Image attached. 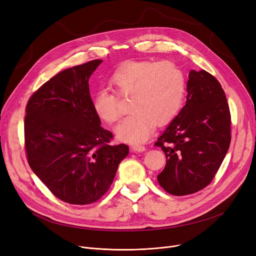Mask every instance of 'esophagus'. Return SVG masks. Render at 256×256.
<instances>
[{"label":"esophagus","instance_id":"1","mask_svg":"<svg viewBox=\"0 0 256 256\" xmlns=\"http://www.w3.org/2000/svg\"><path fill=\"white\" fill-rule=\"evenodd\" d=\"M132 150L134 152H145V147L143 145L135 144V145L132 146Z\"/></svg>","mask_w":256,"mask_h":256}]
</instances>
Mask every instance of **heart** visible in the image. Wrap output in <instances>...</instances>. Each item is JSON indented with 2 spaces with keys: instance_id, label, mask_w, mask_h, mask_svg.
<instances>
[{
  "instance_id": "obj_1",
  "label": "heart",
  "mask_w": 256,
  "mask_h": 256,
  "mask_svg": "<svg viewBox=\"0 0 256 256\" xmlns=\"http://www.w3.org/2000/svg\"><path fill=\"white\" fill-rule=\"evenodd\" d=\"M111 85L120 96H130L132 114L121 120L115 134L120 141L137 144L150 137L156 124L165 126L176 118L184 102L186 76L169 61H130L111 76ZM92 109L106 124L120 116V104L112 91L100 89L92 98Z\"/></svg>"
}]
</instances>
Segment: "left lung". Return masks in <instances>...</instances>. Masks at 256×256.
Segmentation results:
<instances>
[{
	"label": "left lung",
	"instance_id": "left-lung-1",
	"mask_svg": "<svg viewBox=\"0 0 256 256\" xmlns=\"http://www.w3.org/2000/svg\"><path fill=\"white\" fill-rule=\"evenodd\" d=\"M186 100L154 144L166 156L158 182L169 194L184 196L206 188L230 144V112L217 78L191 70Z\"/></svg>",
	"mask_w": 256,
	"mask_h": 256
}]
</instances>
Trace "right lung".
Returning a JSON list of instances; mask_svg holds the SVG:
<instances>
[{
	"label": "right lung",
	"mask_w": 256,
	"mask_h": 256,
	"mask_svg": "<svg viewBox=\"0 0 256 256\" xmlns=\"http://www.w3.org/2000/svg\"><path fill=\"white\" fill-rule=\"evenodd\" d=\"M102 60L67 68L48 80L26 108L28 163L48 190L64 202L90 204L109 189L126 144L111 145L92 109L89 78Z\"/></svg>",
	"instance_id": "right-lung-1"
}]
</instances>
